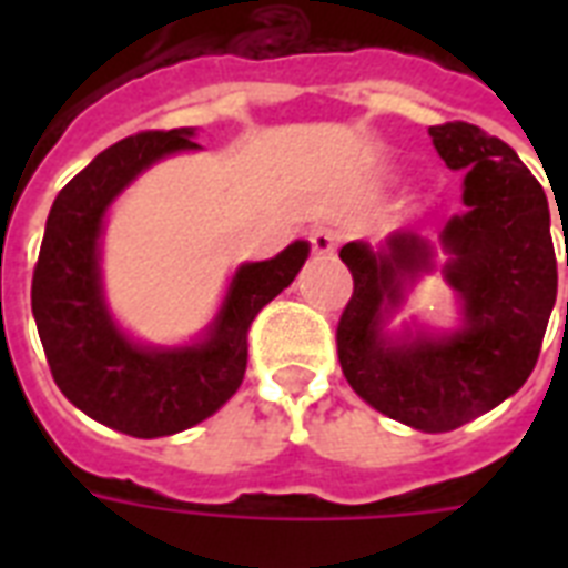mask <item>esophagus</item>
Segmentation results:
<instances>
[{
  "label": "esophagus",
  "mask_w": 568,
  "mask_h": 568,
  "mask_svg": "<svg viewBox=\"0 0 568 568\" xmlns=\"http://www.w3.org/2000/svg\"><path fill=\"white\" fill-rule=\"evenodd\" d=\"M338 235L336 230H329V226H315V230L310 232V241H312V250L318 253V256H333L338 247Z\"/></svg>",
  "instance_id": "esophagus-1"
}]
</instances>
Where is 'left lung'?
<instances>
[{
	"label": "left lung",
	"instance_id": "left-lung-1",
	"mask_svg": "<svg viewBox=\"0 0 568 568\" xmlns=\"http://www.w3.org/2000/svg\"><path fill=\"white\" fill-rule=\"evenodd\" d=\"M430 138L450 171H466V212L439 232L448 258L436 265V247L409 230L379 247L347 241L338 256L354 274V297L336 345L365 404L415 430L445 433L525 386L555 310L557 258L546 191L501 138L459 120L430 126ZM433 270L458 297V327L413 324L388 334L387 321Z\"/></svg>",
	"mask_w": 568,
	"mask_h": 568
}]
</instances>
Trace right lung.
I'll return each instance as SVG.
<instances>
[{
	"label": "right lung",
	"instance_id": "right-lung-1",
	"mask_svg": "<svg viewBox=\"0 0 568 568\" xmlns=\"http://www.w3.org/2000/svg\"><path fill=\"white\" fill-rule=\"evenodd\" d=\"M196 129L141 132L102 150L49 209L31 312L49 372L73 406L135 439L189 430L214 415L247 372V329L294 283L310 241L235 267L221 306L189 345H146L120 327L102 288V232L111 203L155 162L203 150Z\"/></svg>",
	"mask_w": 568,
	"mask_h": 568
}]
</instances>
